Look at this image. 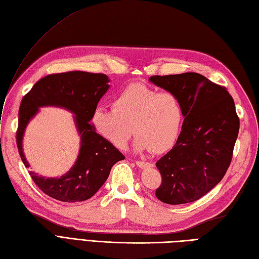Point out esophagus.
Here are the masks:
<instances>
[{
    "label": "esophagus",
    "mask_w": 259,
    "mask_h": 259,
    "mask_svg": "<svg viewBox=\"0 0 259 259\" xmlns=\"http://www.w3.org/2000/svg\"><path fill=\"white\" fill-rule=\"evenodd\" d=\"M136 166L140 167L142 169L144 168H148V167H153L154 165L151 162H146V161H136Z\"/></svg>",
    "instance_id": "1"
}]
</instances>
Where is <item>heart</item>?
Wrapping results in <instances>:
<instances>
[{
  "mask_svg": "<svg viewBox=\"0 0 259 259\" xmlns=\"http://www.w3.org/2000/svg\"><path fill=\"white\" fill-rule=\"evenodd\" d=\"M112 106L94 110L92 123L97 133L118 149L126 146L134 131L137 151L149 148L155 154L163 153L177 141L185 118L177 94L160 93L141 83L125 87Z\"/></svg>",
  "mask_w": 259,
  "mask_h": 259,
  "instance_id": "obj_1",
  "label": "heart"
}]
</instances>
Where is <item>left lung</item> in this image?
Masks as SVG:
<instances>
[{"instance_id":"1","label":"left lung","mask_w":259,"mask_h":259,"mask_svg":"<svg viewBox=\"0 0 259 259\" xmlns=\"http://www.w3.org/2000/svg\"><path fill=\"white\" fill-rule=\"evenodd\" d=\"M149 81L177 94L185 110L177 142L156 162L161 175L156 197L167 204L193 202L230 167L239 130L234 100L226 88L195 72L153 75Z\"/></svg>"}]
</instances>
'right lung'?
Here are the masks:
<instances>
[{
    "instance_id": "right-lung-1",
    "label": "right lung",
    "mask_w": 259,
    "mask_h": 259,
    "mask_svg": "<svg viewBox=\"0 0 259 259\" xmlns=\"http://www.w3.org/2000/svg\"><path fill=\"white\" fill-rule=\"evenodd\" d=\"M110 79L103 73L69 71L49 74L37 81L22 100L18 111L17 148L25 167L29 163L23 151L26 126L39 108L58 106L70 111L80 136L77 160L59 178H46L29 171L40 190L62 202H80L93 197L108 179L111 168L125 157L101 137L91 123L94 110L110 88Z\"/></svg>"
}]
</instances>
